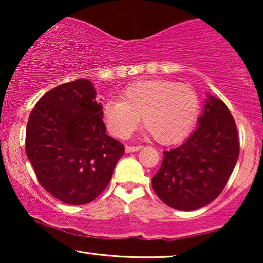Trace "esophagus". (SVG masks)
I'll list each match as a JSON object with an SVG mask.
<instances>
[{
	"instance_id": "obj_1",
	"label": "esophagus",
	"mask_w": 263,
	"mask_h": 263,
	"mask_svg": "<svg viewBox=\"0 0 263 263\" xmlns=\"http://www.w3.org/2000/svg\"><path fill=\"white\" fill-rule=\"evenodd\" d=\"M141 148H142V146H125V152L127 153L136 152V151H139Z\"/></svg>"
}]
</instances>
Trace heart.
I'll use <instances>...</instances> for the list:
<instances>
[{
  "label": "heart",
  "instance_id": "1",
  "mask_svg": "<svg viewBox=\"0 0 263 263\" xmlns=\"http://www.w3.org/2000/svg\"><path fill=\"white\" fill-rule=\"evenodd\" d=\"M200 111L197 93L170 80H143L129 85L121 100H107L103 120L111 135L127 139L140 122L157 142L170 145L192 130Z\"/></svg>",
  "mask_w": 263,
  "mask_h": 263
}]
</instances>
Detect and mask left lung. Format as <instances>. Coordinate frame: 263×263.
<instances>
[{"label":"left lung","mask_w":263,"mask_h":263,"mask_svg":"<svg viewBox=\"0 0 263 263\" xmlns=\"http://www.w3.org/2000/svg\"><path fill=\"white\" fill-rule=\"evenodd\" d=\"M239 154L237 127L224 102L208 95L195 132L176 148L165 151L152 186L165 204L195 211L225 188Z\"/></svg>","instance_id":"8db88e82"}]
</instances>
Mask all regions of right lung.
<instances>
[{"mask_svg": "<svg viewBox=\"0 0 263 263\" xmlns=\"http://www.w3.org/2000/svg\"><path fill=\"white\" fill-rule=\"evenodd\" d=\"M96 96L89 80L67 82L46 92L28 117V160L43 188L68 204L95 200L124 153L106 134Z\"/></svg>", "mask_w": 263, "mask_h": 263, "instance_id": "obj_1", "label": "right lung"}]
</instances>
